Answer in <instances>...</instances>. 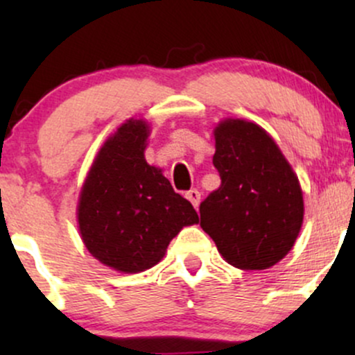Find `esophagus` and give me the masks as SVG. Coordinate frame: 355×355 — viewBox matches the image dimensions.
<instances>
[{"label":"esophagus","instance_id":"34e87169","mask_svg":"<svg viewBox=\"0 0 355 355\" xmlns=\"http://www.w3.org/2000/svg\"><path fill=\"white\" fill-rule=\"evenodd\" d=\"M185 197L189 198V200L191 202V205H193L195 209H197L198 203H200V191H198L197 189H191V190L187 191Z\"/></svg>","mask_w":355,"mask_h":355}]
</instances>
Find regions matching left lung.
Masks as SVG:
<instances>
[{
	"mask_svg": "<svg viewBox=\"0 0 355 355\" xmlns=\"http://www.w3.org/2000/svg\"><path fill=\"white\" fill-rule=\"evenodd\" d=\"M214 166L222 183L200 203V227L230 266H275L302 227V190L292 166L266 130L230 118L215 128Z\"/></svg>",
	"mask_w": 355,
	"mask_h": 355,
	"instance_id": "obj_1",
	"label": "left lung"
}]
</instances>
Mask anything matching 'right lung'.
<instances>
[{
	"mask_svg": "<svg viewBox=\"0 0 355 355\" xmlns=\"http://www.w3.org/2000/svg\"><path fill=\"white\" fill-rule=\"evenodd\" d=\"M148 125L128 120L101 146L81 189L80 234L95 259L135 274L160 262L170 240L198 222L162 170L145 160Z\"/></svg>",
	"mask_w": 355,
	"mask_h": 355,
	"instance_id": "right-lung-1",
	"label": "right lung"
}]
</instances>
